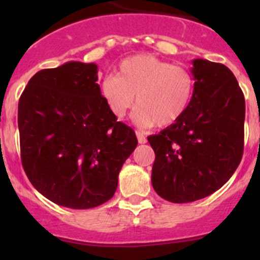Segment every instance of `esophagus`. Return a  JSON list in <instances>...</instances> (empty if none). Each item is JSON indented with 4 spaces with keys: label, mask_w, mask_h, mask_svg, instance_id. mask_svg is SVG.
I'll list each match as a JSON object with an SVG mask.
<instances>
[{
    "label": "esophagus",
    "mask_w": 260,
    "mask_h": 260,
    "mask_svg": "<svg viewBox=\"0 0 260 260\" xmlns=\"http://www.w3.org/2000/svg\"><path fill=\"white\" fill-rule=\"evenodd\" d=\"M136 136H137V138H138V142H140V143H146V142H147V138H146V136L143 135L142 132H140V131H137V132H136Z\"/></svg>",
    "instance_id": "34e87169"
}]
</instances>
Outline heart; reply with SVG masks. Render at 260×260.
<instances>
[{"label": "heart", "instance_id": "obj_1", "mask_svg": "<svg viewBox=\"0 0 260 260\" xmlns=\"http://www.w3.org/2000/svg\"><path fill=\"white\" fill-rule=\"evenodd\" d=\"M187 69L153 55H136L120 62L117 75L103 78L101 93L118 119L136 104L135 119L142 127H169L187 111L193 94Z\"/></svg>", "mask_w": 260, "mask_h": 260}]
</instances>
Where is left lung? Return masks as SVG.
<instances>
[{"instance_id":"obj_1","label":"left lung","mask_w":260,"mask_h":260,"mask_svg":"<svg viewBox=\"0 0 260 260\" xmlns=\"http://www.w3.org/2000/svg\"><path fill=\"white\" fill-rule=\"evenodd\" d=\"M187 111L158 135L149 136L156 158L152 186L162 199L183 204L219 190L243 157L245 101L229 68L195 59Z\"/></svg>"}]
</instances>
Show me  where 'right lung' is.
<instances>
[{"instance_id":"1","label":"right lung","mask_w":260,"mask_h":260,"mask_svg":"<svg viewBox=\"0 0 260 260\" xmlns=\"http://www.w3.org/2000/svg\"><path fill=\"white\" fill-rule=\"evenodd\" d=\"M93 62L36 73L18 101L22 167L52 203L91 209L113 198L118 175L138 141L103 99Z\"/></svg>"}]
</instances>
